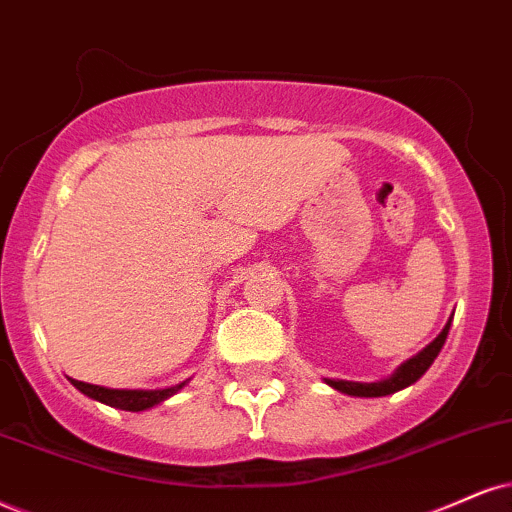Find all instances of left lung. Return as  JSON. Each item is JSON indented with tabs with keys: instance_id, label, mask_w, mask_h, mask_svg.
Returning a JSON list of instances; mask_svg holds the SVG:
<instances>
[{
	"instance_id": "obj_1",
	"label": "left lung",
	"mask_w": 512,
	"mask_h": 512,
	"mask_svg": "<svg viewBox=\"0 0 512 512\" xmlns=\"http://www.w3.org/2000/svg\"><path fill=\"white\" fill-rule=\"evenodd\" d=\"M451 320L453 315L449 318V323L444 325V330L437 334V339L430 342L422 349L420 353H415L413 358H408L406 363H401L399 368L394 370V375L384 377V380H377V382H353V380H330V377H325V384H330L332 389L342 391L346 396H361V399H375V396H389V394H396V391L410 387V384H415L420 380L422 375H425L427 370H430V365L434 363V358L439 356L441 346H444L446 337H449V330H451Z\"/></svg>"
}]
</instances>
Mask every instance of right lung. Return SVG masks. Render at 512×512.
<instances>
[{"instance_id": "1", "label": "right lung", "mask_w": 512, "mask_h": 512, "mask_svg": "<svg viewBox=\"0 0 512 512\" xmlns=\"http://www.w3.org/2000/svg\"><path fill=\"white\" fill-rule=\"evenodd\" d=\"M71 380V377H68ZM189 380L173 384V387L166 389H111V387H99V384H87L71 380V384L85 396H90L92 401L104 403V406L118 408V410H130V413H140V410H149L159 403L168 401L170 396H175L178 391L185 387Z\"/></svg>"}]
</instances>
